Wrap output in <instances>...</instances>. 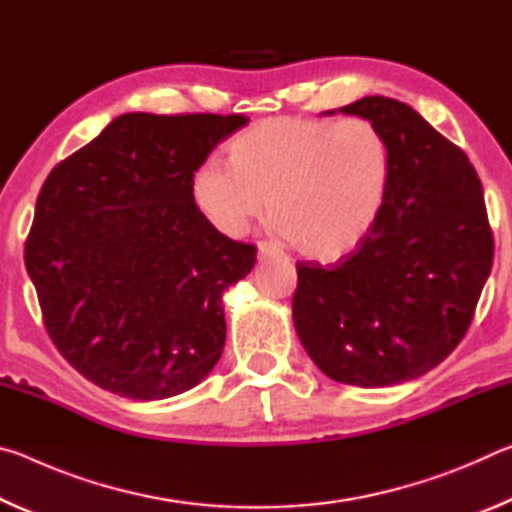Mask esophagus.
<instances>
[{
	"instance_id": "34e87169",
	"label": "esophagus",
	"mask_w": 512,
	"mask_h": 512,
	"mask_svg": "<svg viewBox=\"0 0 512 512\" xmlns=\"http://www.w3.org/2000/svg\"><path fill=\"white\" fill-rule=\"evenodd\" d=\"M257 255H259V259L277 257V255H282V250L277 248L275 244H268V241H259V244H257Z\"/></svg>"
}]
</instances>
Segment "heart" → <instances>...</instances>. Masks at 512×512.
<instances>
[{"label":"heart","mask_w":512,"mask_h":512,"mask_svg":"<svg viewBox=\"0 0 512 512\" xmlns=\"http://www.w3.org/2000/svg\"><path fill=\"white\" fill-rule=\"evenodd\" d=\"M388 189L391 149L366 119H264L230 142V164L210 158L192 178L196 207L223 235H244L268 201L275 230L318 264L366 244Z\"/></svg>","instance_id":"obj_1"}]
</instances>
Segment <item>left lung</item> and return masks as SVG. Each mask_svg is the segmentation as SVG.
Listing matches in <instances>:
<instances>
[{
	"label": "left lung",
	"instance_id": "obj_1",
	"mask_svg": "<svg viewBox=\"0 0 512 512\" xmlns=\"http://www.w3.org/2000/svg\"><path fill=\"white\" fill-rule=\"evenodd\" d=\"M339 110L384 133L391 189L357 253L332 268L298 262L293 325L329 379L395 386L436 368L461 343L495 241L474 167L427 119L386 97Z\"/></svg>",
	"mask_w": 512,
	"mask_h": 512
}]
</instances>
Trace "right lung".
<instances>
[{
	"instance_id": "1",
	"label": "right lung",
	"mask_w": 512,
	"mask_h": 512,
	"mask_svg": "<svg viewBox=\"0 0 512 512\" xmlns=\"http://www.w3.org/2000/svg\"><path fill=\"white\" fill-rule=\"evenodd\" d=\"M244 124L128 112L42 185L24 264L51 341L103 391L164 400L219 361L223 291L253 271L257 248L205 219L192 178Z\"/></svg>"
}]
</instances>
